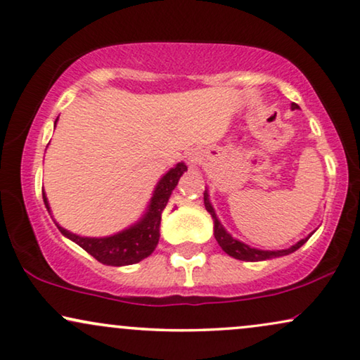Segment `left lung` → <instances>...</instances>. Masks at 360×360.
Segmentation results:
<instances>
[{
	"label": "left lung",
	"instance_id": "obj_1",
	"mask_svg": "<svg viewBox=\"0 0 360 360\" xmlns=\"http://www.w3.org/2000/svg\"><path fill=\"white\" fill-rule=\"evenodd\" d=\"M292 109L295 110L298 109L297 104H292ZM204 204H205V209L209 214L212 215V219H214V235H215V240L219 245L221 246V250H224L226 255L235 257V259H240V261H266V259H272V257H279V256H285V255H290V252L297 251L298 248H300L303 243H307L308 238L305 240L298 241L297 245H293L292 248H288V250H282V251H261V250H255V248H250L245 243L235 240V238H231L229 233L224 230V226L220 225L219 219H217L215 212H214V207L210 205L209 202V194H207V191L204 192Z\"/></svg>",
	"mask_w": 360,
	"mask_h": 360
}]
</instances>
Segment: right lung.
Masks as SVG:
<instances>
[{"instance_id": "1", "label": "right lung", "mask_w": 360, "mask_h": 360, "mask_svg": "<svg viewBox=\"0 0 360 360\" xmlns=\"http://www.w3.org/2000/svg\"><path fill=\"white\" fill-rule=\"evenodd\" d=\"M184 171H187V166L184 163H179L176 168L169 169L161 178L158 186H156L153 197H151V204L146 215L141 219V221L129 230L108 238H83L73 235V233L57 225L58 230L62 231V235L77 243L78 246L83 248L86 252H89L91 256L96 257L99 262H103V264L127 266L140 262L145 257H148L155 251L156 245H158L161 214H163L165 207L171 197V192L178 186V181ZM44 202L47 210H50L45 194Z\"/></svg>"}]
</instances>
